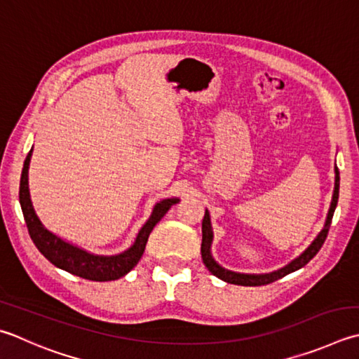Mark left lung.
<instances>
[{
	"instance_id": "obj_1",
	"label": "left lung",
	"mask_w": 359,
	"mask_h": 359,
	"mask_svg": "<svg viewBox=\"0 0 359 359\" xmlns=\"http://www.w3.org/2000/svg\"><path fill=\"white\" fill-rule=\"evenodd\" d=\"M338 198H339V170H338V166H334V191H333L332 205H330L324 229L320 230V233L316 236V240L310 244V248H308L304 254L299 255L296 259H292V262L290 264H286L285 268L273 271L271 273H240V272L229 271L217 264L215 262V258L212 257L213 230H212V222H210V213H208V210H205V216H203V221H202V244H201L202 262L207 266V269L213 273V276H216L217 278H221V280H224V282L231 283V285L262 286V285H268V283L276 282V280L287 276V273L304 268V266L310 262L311 258H314L316 254L320 250L322 244H324L327 240L330 226H332L334 208H336V205H338Z\"/></svg>"
}]
</instances>
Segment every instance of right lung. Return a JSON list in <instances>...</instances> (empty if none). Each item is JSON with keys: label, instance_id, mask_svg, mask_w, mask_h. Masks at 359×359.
I'll use <instances>...</instances> for the list:
<instances>
[{"label": "right lung", "instance_id": "obj_1", "mask_svg": "<svg viewBox=\"0 0 359 359\" xmlns=\"http://www.w3.org/2000/svg\"><path fill=\"white\" fill-rule=\"evenodd\" d=\"M31 156L32 149L27 154V157L25 160L23 171H21L20 179V205L21 210H23V216L27 226V231H29L31 235V240L48 262L57 266L59 269H63L73 273V276L82 277L86 280H93V282H110V280H118L124 277L128 272H130L140 262V258H142L147 238H149L152 229L156 227V224L166 215L168 210H170L174 203L179 202L177 198L163 199L157 202L156 207L152 210L151 217L146 221L142 230L138 231L135 243H133L128 250H124L123 254L110 257L90 254V252L77 248V245L63 241L62 238L54 235L53 231H49L39 219V216L32 207L29 184H27V171H29Z\"/></svg>", "mask_w": 359, "mask_h": 359}]
</instances>
